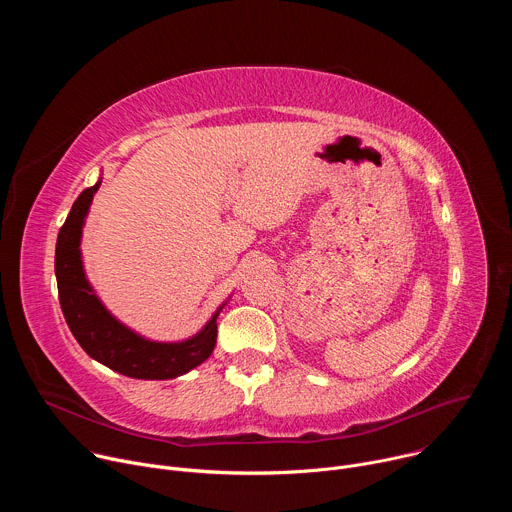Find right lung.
Instances as JSON below:
<instances>
[{
    "mask_svg": "<svg viewBox=\"0 0 512 512\" xmlns=\"http://www.w3.org/2000/svg\"><path fill=\"white\" fill-rule=\"evenodd\" d=\"M99 186L101 178L95 186L79 194L58 233L54 273L64 320L81 348L93 360L119 375L143 381L182 377L212 354L216 344V318L231 296L216 308L196 334L176 342L145 338L117 320L91 285L81 253L85 221Z\"/></svg>",
    "mask_w": 512,
    "mask_h": 512,
    "instance_id": "1",
    "label": "right lung"
}]
</instances>
